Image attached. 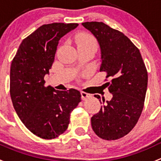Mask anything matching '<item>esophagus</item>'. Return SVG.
Instances as JSON below:
<instances>
[{
    "label": "esophagus",
    "mask_w": 161,
    "mask_h": 161,
    "mask_svg": "<svg viewBox=\"0 0 161 161\" xmlns=\"http://www.w3.org/2000/svg\"><path fill=\"white\" fill-rule=\"evenodd\" d=\"M81 96H82V100H86V99L88 98V97H91V95L90 93H88V92H83V91H82V92H81Z\"/></svg>",
    "instance_id": "obj_1"
}]
</instances>
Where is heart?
<instances>
[{
	"mask_svg": "<svg viewBox=\"0 0 161 161\" xmlns=\"http://www.w3.org/2000/svg\"><path fill=\"white\" fill-rule=\"evenodd\" d=\"M77 44L78 45H91L97 48V41L95 39L90 35H87V34H83V35L79 36V37L77 40Z\"/></svg>",
	"mask_w": 161,
	"mask_h": 161,
	"instance_id": "b5f03b06",
	"label": "heart"
}]
</instances>
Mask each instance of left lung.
Returning <instances> with one entry per match:
<instances>
[{
	"instance_id": "1",
	"label": "left lung",
	"mask_w": 161,
	"mask_h": 161,
	"mask_svg": "<svg viewBox=\"0 0 161 161\" xmlns=\"http://www.w3.org/2000/svg\"><path fill=\"white\" fill-rule=\"evenodd\" d=\"M82 25L97 38L101 53L100 71L107 73V82L113 97L103 103L91 118L94 132L105 140H115L131 131L142 114L147 90L148 75L139 50L120 31L103 22H86Z\"/></svg>"
}]
</instances>
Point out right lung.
Here are the masks:
<instances>
[{
  "mask_svg": "<svg viewBox=\"0 0 161 161\" xmlns=\"http://www.w3.org/2000/svg\"><path fill=\"white\" fill-rule=\"evenodd\" d=\"M78 25L61 22L41 25L22 40L11 62L13 106L25 127L42 139H54L64 133L71 112L81 101L79 90L60 91L44 86L60 39Z\"/></svg>",
  "mask_w": 161,
  "mask_h": 161,
  "instance_id": "add662e5",
  "label": "right lung"
}]
</instances>
